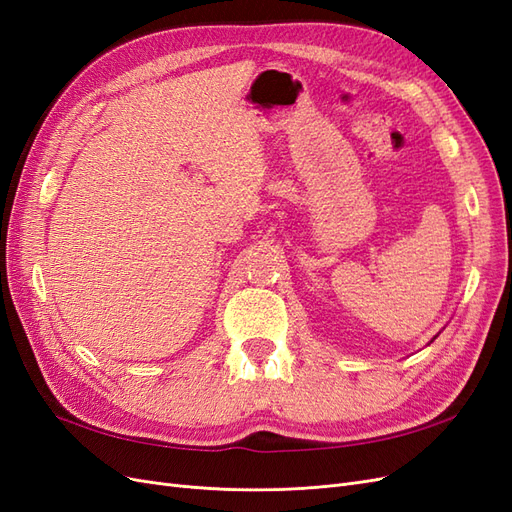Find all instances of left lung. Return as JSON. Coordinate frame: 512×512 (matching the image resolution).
Returning <instances> with one entry per match:
<instances>
[{
  "label": "left lung",
  "mask_w": 512,
  "mask_h": 512,
  "mask_svg": "<svg viewBox=\"0 0 512 512\" xmlns=\"http://www.w3.org/2000/svg\"><path fill=\"white\" fill-rule=\"evenodd\" d=\"M436 337H438V335H436ZM436 337H433V339H436ZM433 339H431V342H433ZM431 342H429V344H431Z\"/></svg>",
  "instance_id": "1"
}]
</instances>
